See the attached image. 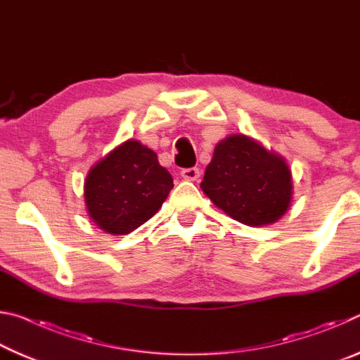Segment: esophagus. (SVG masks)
Returning a JSON list of instances; mask_svg holds the SVG:
<instances>
[{
	"label": "esophagus",
	"mask_w": 360,
	"mask_h": 360,
	"mask_svg": "<svg viewBox=\"0 0 360 360\" xmlns=\"http://www.w3.org/2000/svg\"><path fill=\"white\" fill-rule=\"evenodd\" d=\"M181 178L186 179V181H197L200 178V169L197 167L184 168L181 172Z\"/></svg>",
	"instance_id": "obj_1"
}]
</instances>
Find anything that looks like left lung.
Returning <instances> with one entry per match:
<instances>
[{"instance_id":"8db88e82","label":"left lung","mask_w":360,"mask_h":360,"mask_svg":"<svg viewBox=\"0 0 360 360\" xmlns=\"http://www.w3.org/2000/svg\"><path fill=\"white\" fill-rule=\"evenodd\" d=\"M200 187L219 210L249 227L278 222L294 198L285 158L243 133L216 144Z\"/></svg>"}]
</instances>
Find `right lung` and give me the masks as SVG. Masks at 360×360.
I'll return each instance as SVG.
<instances>
[{
  "instance_id": "1",
  "label": "right lung",
  "mask_w": 360,
  "mask_h": 360,
  "mask_svg": "<svg viewBox=\"0 0 360 360\" xmlns=\"http://www.w3.org/2000/svg\"><path fill=\"white\" fill-rule=\"evenodd\" d=\"M172 188V174L155 152L138 139H127L89 169L85 211L105 233L127 235L162 208Z\"/></svg>"
}]
</instances>
